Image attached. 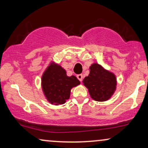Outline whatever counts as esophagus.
I'll return each mask as SVG.
<instances>
[{
    "instance_id": "1",
    "label": "esophagus",
    "mask_w": 148,
    "mask_h": 148,
    "mask_svg": "<svg viewBox=\"0 0 148 148\" xmlns=\"http://www.w3.org/2000/svg\"><path fill=\"white\" fill-rule=\"evenodd\" d=\"M77 79L80 81V82H82L83 78H84V76H83L82 74H79L77 75Z\"/></svg>"
}]
</instances>
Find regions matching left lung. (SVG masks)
Instances as JSON below:
<instances>
[{
  "mask_svg": "<svg viewBox=\"0 0 148 148\" xmlns=\"http://www.w3.org/2000/svg\"><path fill=\"white\" fill-rule=\"evenodd\" d=\"M90 70L83 83L88 89L91 98L98 102L108 100L116 90V77L98 63L92 64Z\"/></svg>",
  "mask_w": 148,
  "mask_h": 148,
  "instance_id": "left-lung-1",
  "label": "left lung"
}]
</instances>
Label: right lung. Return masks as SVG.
<instances>
[{"mask_svg":"<svg viewBox=\"0 0 148 148\" xmlns=\"http://www.w3.org/2000/svg\"><path fill=\"white\" fill-rule=\"evenodd\" d=\"M80 82L75 76L66 75L61 66L51 63L42 77V87L44 96L50 104H63L70 97L71 90Z\"/></svg>","mask_w":148,"mask_h":148,"instance_id":"right-lung-1","label":"right lung"}]
</instances>
